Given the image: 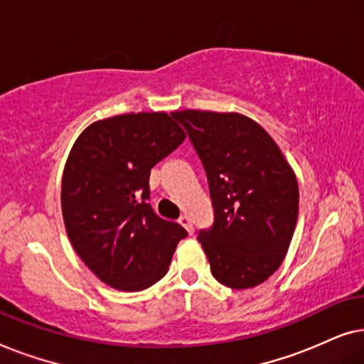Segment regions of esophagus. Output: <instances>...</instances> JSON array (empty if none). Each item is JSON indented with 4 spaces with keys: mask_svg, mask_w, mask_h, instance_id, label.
<instances>
[{
    "mask_svg": "<svg viewBox=\"0 0 364 364\" xmlns=\"http://www.w3.org/2000/svg\"><path fill=\"white\" fill-rule=\"evenodd\" d=\"M178 223H181L182 227H186L188 233H193V225H192V220L188 215H182L181 218H178Z\"/></svg>",
    "mask_w": 364,
    "mask_h": 364,
    "instance_id": "esophagus-1",
    "label": "esophagus"
}]
</instances>
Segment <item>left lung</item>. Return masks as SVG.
<instances>
[{"label": "left lung", "mask_w": 364, "mask_h": 364, "mask_svg": "<svg viewBox=\"0 0 364 364\" xmlns=\"http://www.w3.org/2000/svg\"><path fill=\"white\" fill-rule=\"evenodd\" d=\"M173 117L205 168L212 227L198 242L217 282L260 285L282 265L298 218V182L275 141L242 114L181 111Z\"/></svg>", "instance_id": "1"}]
</instances>
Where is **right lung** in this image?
I'll return each mask as SVG.
<instances>
[{"instance_id":"obj_1","label":"right lung","mask_w":364,"mask_h":364,"mask_svg":"<svg viewBox=\"0 0 364 364\" xmlns=\"http://www.w3.org/2000/svg\"><path fill=\"white\" fill-rule=\"evenodd\" d=\"M183 139L173 114L139 112L94 122L74 142L63 173L64 225L81 260L109 287L146 290L187 237L149 203L151 168Z\"/></svg>"}]
</instances>
